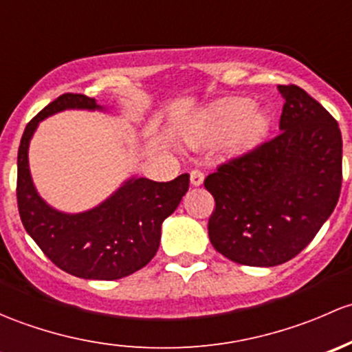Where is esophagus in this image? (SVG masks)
<instances>
[{"label":"esophagus","mask_w":352,"mask_h":352,"mask_svg":"<svg viewBox=\"0 0 352 352\" xmlns=\"http://www.w3.org/2000/svg\"><path fill=\"white\" fill-rule=\"evenodd\" d=\"M203 173L200 171V169H193V171L190 173V181L193 186H200V184L203 183Z\"/></svg>","instance_id":"esophagus-1"}]
</instances>
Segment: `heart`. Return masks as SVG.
<instances>
[{
	"label": "heart",
	"mask_w": 352,
	"mask_h": 352,
	"mask_svg": "<svg viewBox=\"0 0 352 352\" xmlns=\"http://www.w3.org/2000/svg\"><path fill=\"white\" fill-rule=\"evenodd\" d=\"M270 129V118L261 108L252 107L248 98H226L203 111L184 132L191 147L221 142L223 152L242 155L252 151Z\"/></svg>",
	"instance_id": "heart-1"
}]
</instances>
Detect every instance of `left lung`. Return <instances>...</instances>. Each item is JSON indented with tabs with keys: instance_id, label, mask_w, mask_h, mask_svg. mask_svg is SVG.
I'll use <instances>...</instances> for the list:
<instances>
[{
	"instance_id": "left-lung-1",
	"label": "left lung",
	"mask_w": 352,
	"mask_h": 352,
	"mask_svg": "<svg viewBox=\"0 0 352 352\" xmlns=\"http://www.w3.org/2000/svg\"><path fill=\"white\" fill-rule=\"evenodd\" d=\"M285 98L281 133L206 176L215 198L213 248L245 266H278L310 244L338 205L342 184L339 123L295 85Z\"/></svg>"
}]
</instances>
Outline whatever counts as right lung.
Returning a JSON list of instances; mask_svg holds the SVG:
<instances>
[{"mask_svg": "<svg viewBox=\"0 0 352 352\" xmlns=\"http://www.w3.org/2000/svg\"><path fill=\"white\" fill-rule=\"evenodd\" d=\"M72 108L103 110L95 98L66 93L25 126L18 147V212L25 230L57 267L85 280H120L155 256L162 222L188 191L190 176L181 175L168 183L132 177L96 208L82 213L57 212L35 190L28 169V144L43 118Z\"/></svg>", "mask_w": 352, "mask_h": 352, "instance_id": "right-lung-1", "label": "right lung"}]
</instances>
